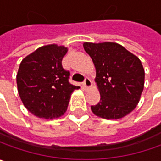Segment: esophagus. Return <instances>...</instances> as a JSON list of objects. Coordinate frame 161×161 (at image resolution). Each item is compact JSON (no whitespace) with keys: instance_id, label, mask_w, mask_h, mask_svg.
<instances>
[{"instance_id":"obj_1","label":"esophagus","mask_w":161,"mask_h":161,"mask_svg":"<svg viewBox=\"0 0 161 161\" xmlns=\"http://www.w3.org/2000/svg\"><path fill=\"white\" fill-rule=\"evenodd\" d=\"M92 86V81L89 77H86L85 78V81H84V86L86 88H89L90 86Z\"/></svg>"}]
</instances>
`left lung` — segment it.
<instances>
[{"label":"left lung","instance_id":"left-lung-1","mask_svg":"<svg viewBox=\"0 0 161 161\" xmlns=\"http://www.w3.org/2000/svg\"><path fill=\"white\" fill-rule=\"evenodd\" d=\"M84 48L95 66L101 93L100 103L91 106L92 111L106 119H119L130 113L144 86L141 60L115 42H85Z\"/></svg>","mask_w":161,"mask_h":161}]
</instances>
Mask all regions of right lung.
<instances>
[{"label": "right lung", "instance_id": "1", "mask_svg": "<svg viewBox=\"0 0 161 161\" xmlns=\"http://www.w3.org/2000/svg\"><path fill=\"white\" fill-rule=\"evenodd\" d=\"M67 52L64 46L46 45L38 48L20 63L17 75L19 94L25 108L38 118L62 116L72 92L79 88L70 83V72L62 66Z\"/></svg>", "mask_w": 161, "mask_h": 161}]
</instances>
